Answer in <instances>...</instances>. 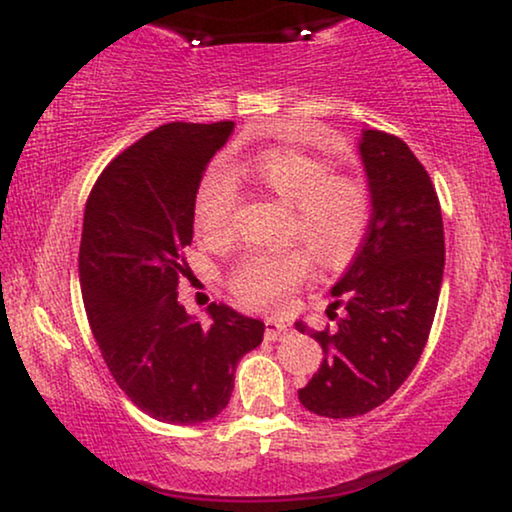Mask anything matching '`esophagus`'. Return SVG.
<instances>
[{
	"mask_svg": "<svg viewBox=\"0 0 512 512\" xmlns=\"http://www.w3.org/2000/svg\"><path fill=\"white\" fill-rule=\"evenodd\" d=\"M286 335H289V328L286 326H282V324H277V321H265V340H282V338H286Z\"/></svg>",
	"mask_w": 512,
	"mask_h": 512,
	"instance_id": "esophagus-1",
	"label": "esophagus"
}]
</instances>
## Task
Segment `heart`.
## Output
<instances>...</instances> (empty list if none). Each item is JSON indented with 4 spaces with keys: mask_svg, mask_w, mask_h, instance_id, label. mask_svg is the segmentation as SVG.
I'll return each instance as SVG.
<instances>
[{
    "mask_svg": "<svg viewBox=\"0 0 512 512\" xmlns=\"http://www.w3.org/2000/svg\"><path fill=\"white\" fill-rule=\"evenodd\" d=\"M230 167V177H240ZM247 174L289 205L286 242H300L321 265H342L366 237L373 195L356 172L331 170V163L296 149H270L254 158ZM226 172L207 174L195 195V226L207 240L233 233L237 186ZM307 251H249L228 272V289L242 305L272 310L310 275Z\"/></svg>",
    "mask_w": 512,
    "mask_h": 512,
    "instance_id": "1",
    "label": "heart"
}]
</instances>
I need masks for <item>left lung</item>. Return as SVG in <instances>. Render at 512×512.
Wrapping results in <instances>:
<instances>
[{
    "instance_id": "1",
    "label": "left lung",
    "mask_w": 512,
    "mask_h": 512,
    "mask_svg": "<svg viewBox=\"0 0 512 512\" xmlns=\"http://www.w3.org/2000/svg\"><path fill=\"white\" fill-rule=\"evenodd\" d=\"M359 151L373 214L354 261L331 291L328 317L335 328L296 324L326 354L298 398L314 415L331 419L366 415L408 380L429 340L445 268L443 214L424 165L403 139L382 130H363Z\"/></svg>"
}]
</instances>
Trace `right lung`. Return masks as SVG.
<instances>
[{
    "mask_svg": "<svg viewBox=\"0 0 512 512\" xmlns=\"http://www.w3.org/2000/svg\"><path fill=\"white\" fill-rule=\"evenodd\" d=\"M233 128L160 125L104 167L86 202L79 272L90 331L118 387L158 422L214 419L237 361L263 342V321L212 303L205 328L177 300L202 172Z\"/></svg>",
    "mask_w": 512,
    "mask_h": 512,
    "instance_id": "right-lung-1",
    "label": "right lung"
}]
</instances>
